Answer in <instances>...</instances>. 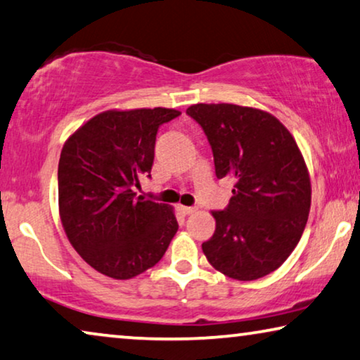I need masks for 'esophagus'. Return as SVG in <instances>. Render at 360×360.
<instances>
[{
    "label": "esophagus",
    "mask_w": 360,
    "mask_h": 360,
    "mask_svg": "<svg viewBox=\"0 0 360 360\" xmlns=\"http://www.w3.org/2000/svg\"><path fill=\"white\" fill-rule=\"evenodd\" d=\"M178 208H179V212H181L182 214H192V213L195 212V208H194V207H184V205H179Z\"/></svg>",
    "instance_id": "34e87169"
}]
</instances>
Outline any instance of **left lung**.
Here are the masks:
<instances>
[{"label": "left lung", "mask_w": 360, "mask_h": 360, "mask_svg": "<svg viewBox=\"0 0 360 360\" xmlns=\"http://www.w3.org/2000/svg\"><path fill=\"white\" fill-rule=\"evenodd\" d=\"M210 142L218 179L236 181L202 250L214 270L252 281L291 255L310 210V178L291 132L270 112L249 106L197 103L187 108Z\"/></svg>", "instance_id": "8db88e82"}]
</instances>
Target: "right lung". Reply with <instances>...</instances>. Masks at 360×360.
I'll return each mask as SVG.
<instances>
[{"label": "right lung", "instance_id": "1", "mask_svg": "<svg viewBox=\"0 0 360 360\" xmlns=\"http://www.w3.org/2000/svg\"><path fill=\"white\" fill-rule=\"evenodd\" d=\"M169 108L110 110L79 127L61 150L58 198L64 231L87 264L129 280L158 264L178 231L173 208L134 191L152 178L158 127Z\"/></svg>", "mask_w": 360, "mask_h": 360}]
</instances>
